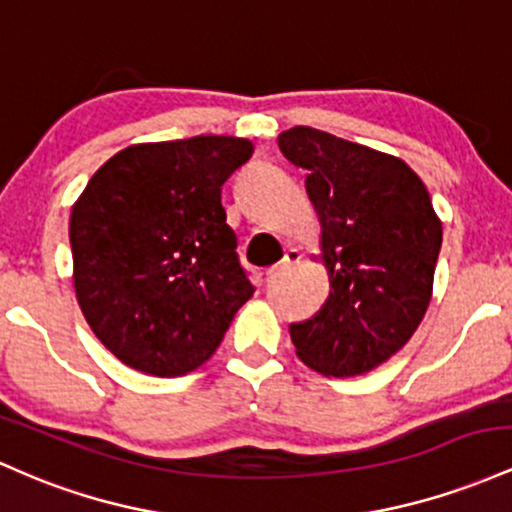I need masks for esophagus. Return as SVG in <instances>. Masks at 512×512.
<instances>
[{
	"instance_id": "obj_1",
	"label": "esophagus",
	"mask_w": 512,
	"mask_h": 512,
	"mask_svg": "<svg viewBox=\"0 0 512 512\" xmlns=\"http://www.w3.org/2000/svg\"><path fill=\"white\" fill-rule=\"evenodd\" d=\"M302 261V254L297 249H287L285 251V256H283V261L280 263H275V266H271L266 271V278L268 280H273V278H278V275H283L285 271H290L292 266H297V263Z\"/></svg>"
}]
</instances>
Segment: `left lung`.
<instances>
[{
	"label": "left lung",
	"mask_w": 512,
	"mask_h": 512,
	"mask_svg": "<svg viewBox=\"0 0 512 512\" xmlns=\"http://www.w3.org/2000/svg\"><path fill=\"white\" fill-rule=\"evenodd\" d=\"M280 152L307 171L331 292L290 324L297 358L326 377L375 370L409 343L433 295L442 225L423 181L392 154L290 128Z\"/></svg>",
	"instance_id": "left-lung-1"
}]
</instances>
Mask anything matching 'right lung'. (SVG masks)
<instances>
[{
	"instance_id": "1",
	"label": "right lung",
	"mask_w": 512,
	"mask_h": 512,
	"mask_svg": "<svg viewBox=\"0 0 512 512\" xmlns=\"http://www.w3.org/2000/svg\"><path fill=\"white\" fill-rule=\"evenodd\" d=\"M241 137L120 149L70 217L74 292L96 338L132 370L181 377L215 353L254 295L222 183L249 162Z\"/></svg>"
}]
</instances>
